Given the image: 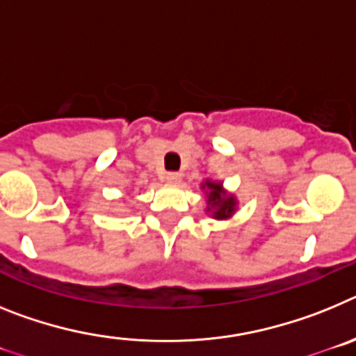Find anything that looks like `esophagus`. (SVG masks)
I'll list each match as a JSON object with an SVG mask.
<instances>
[{"label":"esophagus","mask_w":356,"mask_h":356,"mask_svg":"<svg viewBox=\"0 0 356 356\" xmlns=\"http://www.w3.org/2000/svg\"><path fill=\"white\" fill-rule=\"evenodd\" d=\"M165 181L170 182V184H177L181 181V174H177V172H168V174H165Z\"/></svg>","instance_id":"obj_1"}]
</instances>
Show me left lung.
<instances>
[{"label": "left lung", "mask_w": 356, "mask_h": 356, "mask_svg": "<svg viewBox=\"0 0 356 356\" xmlns=\"http://www.w3.org/2000/svg\"><path fill=\"white\" fill-rule=\"evenodd\" d=\"M202 190L206 191V197H208V208L206 211L211 213L213 218L216 220H225L233 216L234 209H236V199L233 195H227L222 188V182H213L206 181L202 184Z\"/></svg>", "instance_id": "8db88e82"}]
</instances>
